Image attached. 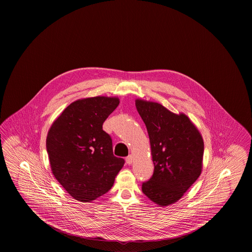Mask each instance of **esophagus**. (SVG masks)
<instances>
[{"label": "esophagus", "instance_id": "esophagus-1", "mask_svg": "<svg viewBox=\"0 0 252 252\" xmlns=\"http://www.w3.org/2000/svg\"><path fill=\"white\" fill-rule=\"evenodd\" d=\"M126 163H127V164H132V161H133V156H132V155H129V156L126 157Z\"/></svg>", "mask_w": 252, "mask_h": 252}]
</instances>
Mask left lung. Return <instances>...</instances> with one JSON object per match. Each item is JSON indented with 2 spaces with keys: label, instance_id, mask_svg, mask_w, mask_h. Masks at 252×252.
Instances as JSON below:
<instances>
[{
  "label": "left lung",
  "instance_id": "left-lung-1",
  "mask_svg": "<svg viewBox=\"0 0 252 252\" xmlns=\"http://www.w3.org/2000/svg\"><path fill=\"white\" fill-rule=\"evenodd\" d=\"M136 108L148 132L154 163L152 177L143 182V192L159 206L175 203L201 174L202 136L183 113L141 99L136 100Z\"/></svg>",
  "mask_w": 252,
  "mask_h": 252
}]
</instances>
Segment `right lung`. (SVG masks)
Masks as SVG:
<instances>
[{"label":"right lung","mask_w":252,"mask_h":252,"mask_svg":"<svg viewBox=\"0 0 252 252\" xmlns=\"http://www.w3.org/2000/svg\"><path fill=\"white\" fill-rule=\"evenodd\" d=\"M117 97L74 101L50 128L46 149L52 172L76 200L90 202L108 192L125 159L113 155L103 124L118 107Z\"/></svg>","instance_id":"add662e5"}]
</instances>
